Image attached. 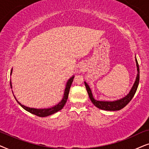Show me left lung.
<instances>
[{"label": "left lung", "instance_id": "obj_1", "mask_svg": "<svg viewBox=\"0 0 149 149\" xmlns=\"http://www.w3.org/2000/svg\"><path fill=\"white\" fill-rule=\"evenodd\" d=\"M136 66H137V70H138V75H137L136 80L135 81V83L133 86L132 88L131 89L130 92L129 94L125 97L123 99H120L119 100L114 101V102H102V101H97L95 100L93 97L92 92H91V88H89L88 85L86 84V82H84L85 86H86L87 93H88L90 100L93 104L95 105L97 108L102 109L104 110H108V111H116L121 110L124 107H125L130 101L132 100L134 97L135 93H136L137 88H138V84H139V80H140V69H139V65H138V61L136 58Z\"/></svg>", "mask_w": 149, "mask_h": 149}]
</instances>
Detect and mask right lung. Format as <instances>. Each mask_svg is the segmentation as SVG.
Segmentation results:
<instances>
[{
    "instance_id": "obj_1",
    "label": "right lung",
    "mask_w": 149,
    "mask_h": 149,
    "mask_svg": "<svg viewBox=\"0 0 149 149\" xmlns=\"http://www.w3.org/2000/svg\"><path fill=\"white\" fill-rule=\"evenodd\" d=\"M12 73V69H11V74ZM73 78H74V76H73L72 78H71L69 80H68V82L67 83L66 85V88H65V93H64V95H63V100H61V102L58 104L56 106L52 107L50 108H46V109H35V108H29V107L24 106V105L21 104L18 101L16 100V98L15 97V100H16L17 102L20 105V106L22 107V108L26 110L28 112H31V114L36 115L37 116H40V117H45V116H47L49 115L53 114L54 113H56L58 112V111L61 110V109H63V107H64L65 104H66L67 99H68V95H69V89H70V87L71 86V84H72L73 81ZM10 86H11V88H12V85H11V82H10Z\"/></svg>"
}]
</instances>
